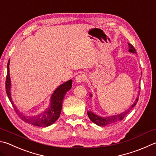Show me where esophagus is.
I'll list each match as a JSON object with an SVG mask.
<instances>
[{
	"instance_id": "34e87169",
	"label": "esophagus",
	"mask_w": 156,
	"mask_h": 156,
	"mask_svg": "<svg viewBox=\"0 0 156 156\" xmlns=\"http://www.w3.org/2000/svg\"><path fill=\"white\" fill-rule=\"evenodd\" d=\"M75 80L77 83H83V82H84V80H85V75L83 74V73H80V74L76 76Z\"/></svg>"
}]
</instances>
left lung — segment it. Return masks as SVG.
<instances>
[{
	"label": "left lung",
	"instance_id": "obj_1",
	"mask_svg": "<svg viewBox=\"0 0 156 156\" xmlns=\"http://www.w3.org/2000/svg\"><path fill=\"white\" fill-rule=\"evenodd\" d=\"M128 48H129L128 51L129 52L136 54V51L134 46H133L131 44L128 43ZM141 75H142V73H141ZM138 92H140V90H138ZM92 96H93L92 94L90 93V97L92 98ZM138 96H139V93H138L137 97L136 98L134 103L132 104V106H130V107L128 108L127 110H126L125 111H123L121 113H119V114L110 115V116H108V117H101V116L96 115L94 112H93L92 111H90L89 110V111H87V115L89 116L90 120L99 126L105 127L108 125H110V124L112 123H114L115 122H118V121L123 120V119L125 117L127 114H128L130 110H131L136 105Z\"/></svg>",
	"mask_w": 156,
	"mask_h": 156
}]
</instances>
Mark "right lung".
Wrapping results in <instances>:
<instances>
[{
  "mask_svg": "<svg viewBox=\"0 0 156 156\" xmlns=\"http://www.w3.org/2000/svg\"><path fill=\"white\" fill-rule=\"evenodd\" d=\"M9 61L10 60H9L7 63V75L6 83H5V88H6L7 95L16 113L24 121L33 126L38 127H48L51 126L59 118L62 109L63 100L66 93L72 88V80L67 81L56 88L50 97L49 106L44 111L34 116L26 115L23 112L20 111L17 106L14 104L12 98H11V83L9 74Z\"/></svg>",
  "mask_w": 156,
  "mask_h": 156,
  "instance_id": "obj_1",
  "label": "right lung"
}]
</instances>
